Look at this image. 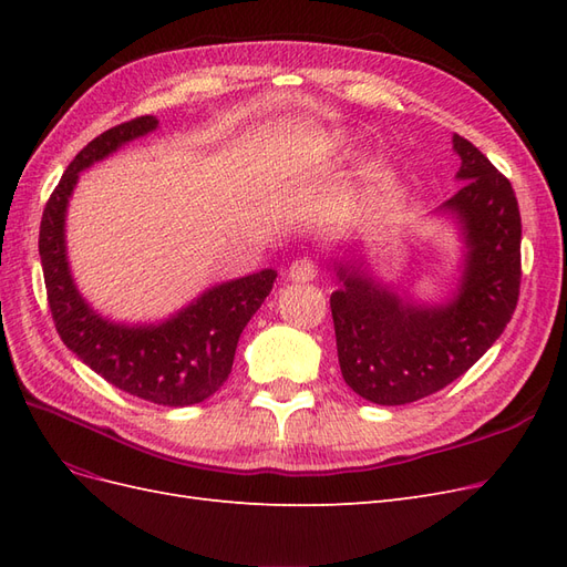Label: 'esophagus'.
<instances>
[{
  "label": "esophagus",
  "mask_w": 567,
  "mask_h": 567,
  "mask_svg": "<svg viewBox=\"0 0 567 567\" xmlns=\"http://www.w3.org/2000/svg\"><path fill=\"white\" fill-rule=\"evenodd\" d=\"M319 274V267L310 257H298L293 260V265L288 267V279L296 281V284H305V281H315Z\"/></svg>",
  "instance_id": "esophagus-1"
}]
</instances>
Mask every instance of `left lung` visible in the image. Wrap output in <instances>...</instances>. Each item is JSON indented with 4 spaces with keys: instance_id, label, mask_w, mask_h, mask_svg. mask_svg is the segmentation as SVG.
Segmentation results:
<instances>
[{
    "instance_id": "obj_1",
    "label": "left lung",
    "mask_w": 567,
    "mask_h": 567,
    "mask_svg": "<svg viewBox=\"0 0 567 567\" xmlns=\"http://www.w3.org/2000/svg\"><path fill=\"white\" fill-rule=\"evenodd\" d=\"M458 192L442 205L466 241L456 296L416 305L362 265H336L331 293L338 362L346 383L373 404L394 406L447 388L506 329L520 296V210L511 182L485 153L454 134Z\"/></svg>"
}]
</instances>
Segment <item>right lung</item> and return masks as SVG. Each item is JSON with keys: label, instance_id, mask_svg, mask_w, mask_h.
<instances>
[{"label": "right lung", "instance_id": "add662e5", "mask_svg": "<svg viewBox=\"0 0 567 567\" xmlns=\"http://www.w3.org/2000/svg\"><path fill=\"white\" fill-rule=\"evenodd\" d=\"M156 127L158 120L153 115L134 117L99 134L78 153L42 213L40 260L49 310L68 350L134 398L188 406L208 400L229 379L238 338L269 296L277 271L262 269L213 286L161 323L127 326L92 310L73 281L65 252L68 198L82 169Z\"/></svg>", "mask_w": 567, "mask_h": 567}]
</instances>
